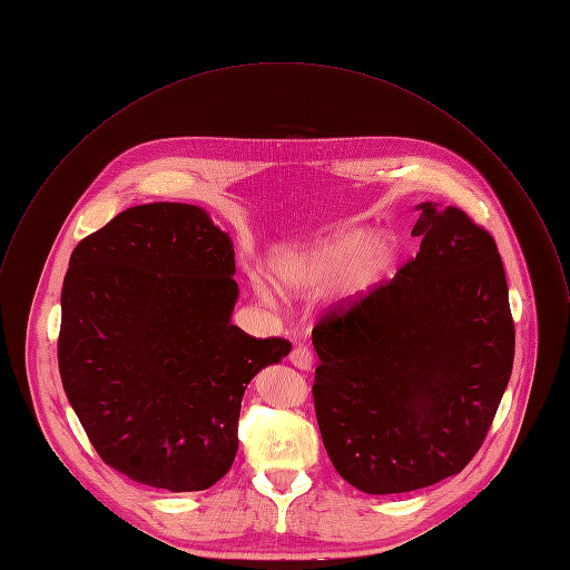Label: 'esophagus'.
I'll return each instance as SVG.
<instances>
[{"mask_svg": "<svg viewBox=\"0 0 570 570\" xmlns=\"http://www.w3.org/2000/svg\"><path fill=\"white\" fill-rule=\"evenodd\" d=\"M289 363H292L296 370H301V372H309L312 365H314V356H312V352H309L307 347L298 345V347H294V352L289 354Z\"/></svg>", "mask_w": 570, "mask_h": 570, "instance_id": "esophagus-1", "label": "esophagus"}]
</instances>
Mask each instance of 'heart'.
Segmentation results:
<instances>
[{"mask_svg":"<svg viewBox=\"0 0 570 570\" xmlns=\"http://www.w3.org/2000/svg\"><path fill=\"white\" fill-rule=\"evenodd\" d=\"M395 256V240L386 234L376 236L370 227H345L327 238L305 247L281 249L272 256L274 281L287 292H303L350 274L352 292H367ZM254 294L261 303H272V289L254 281Z\"/></svg>","mask_w":570,"mask_h":570,"instance_id":"1","label":"heart"}]
</instances>
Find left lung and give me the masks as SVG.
<instances>
[{
  "instance_id": "1",
  "label": "left lung",
  "mask_w": 570,
  "mask_h": 570,
  "mask_svg": "<svg viewBox=\"0 0 570 570\" xmlns=\"http://www.w3.org/2000/svg\"><path fill=\"white\" fill-rule=\"evenodd\" d=\"M420 252L312 334L327 455L370 495L460 473L484 442L515 354L498 245L462 209L420 203Z\"/></svg>"
}]
</instances>
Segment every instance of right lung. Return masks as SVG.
<instances>
[{
    "instance_id": "add662e5",
    "label": "right lung",
    "mask_w": 570,
    "mask_h": 570,
    "mask_svg": "<svg viewBox=\"0 0 570 570\" xmlns=\"http://www.w3.org/2000/svg\"><path fill=\"white\" fill-rule=\"evenodd\" d=\"M234 245L190 203H146L83 238L61 289L59 374L101 460L139 484L203 491L232 466L243 393L292 345L232 312Z\"/></svg>"
}]
</instances>
